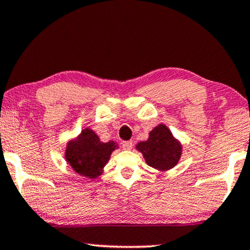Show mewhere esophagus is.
I'll use <instances>...</instances> for the list:
<instances>
[{"label": "esophagus", "mask_w": 250, "mask_h": 250, "mask_svg": "<svg viewBox=\"0 0 250 250\" xmlns=\"http://www.w3.org/2000/svg\"><path fill=\"white\" fill-rule=\"evenodd\" d=\"M132 146H133L132 141L123 142V149H125V150H129V149H132Z\"/></svg>", "instance_id": "esophagus-1"}]
</instances>
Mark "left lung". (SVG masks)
Here are the masks:
<instances>
[{"mask_svg": "<svg viewBox=\"0 0 250 250\" xmlns=\"http://www.w3.org/2000/svg\"><path fill=\"white\" fill-rule=\"evenodd\" d=\"M149 167L158 171H167L176 167L181 157L183 147L164 124H160L149 132L148 140L137 145Z\"/></svg>", "mask_w": 250, "mask_h": 250, "instance_id": "1", "label": "left lung"}]
</instances>
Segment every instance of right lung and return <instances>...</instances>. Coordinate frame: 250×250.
<instances>
[{
    "mask_svg": "<svg viewBox=\"0 0 250 250\" xmlns=\"http://www.w3.org/2000/svg\"><path fill=\"white\" fill-rule=\"evenodd\" d=\"M117 147L113 141H100L93 129L85 128L76 139L67 142L65 160L74 172L94 179L103 172V167Z\"/></svg>",
    "mask_w": 250,
    "mask_h": 250,
    "instance_id": "1",
    "label": "right lung"
}]
</instances>
